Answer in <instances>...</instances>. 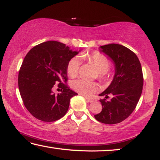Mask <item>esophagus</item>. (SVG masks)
<instances>
[{
	"label": "esophagus",
	"mask_w": 160,
	"mask_h": 160,
	"mask_svg": "<svg viewBox=\"0 0 160 160\" xmlns=\"http://www.w3.org/2000/svg\"><path fill=\"white\" fill-rule=\"evenodd\" d=\"M85 97V99H86V100H87V102H94V100H93V99H90V98H88V97Z\"/></svg>",
	"instance_id": "obj_1"
}]
</instances>
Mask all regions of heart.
<instances>
[{"label": "heart", "instance_id": "obj_1", "mask_svg": "<svg viewBox=\"0 0 160 160\" xmlns=\"http://www.w3.org/2000/svg\"><path fill=\"white\" fill-rule=\"evenodd\" d=\"M83 58L92 63L99 72L98 77L100 80L107 82L109 80L107 71L110 67V61L108 58L99 52H94L89 55L83 56ZM80 59L77 56H74L68 61L66 65V72L70 77H77L80 69ZM72 87L84 96H91L98 90V85L95 82L82 79L74 80L72 83Z\"/></svg>", "mask_w": 160, "mask_h": 160}]
</instances>
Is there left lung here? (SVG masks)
Segmentation results:
<instances>
[{
  "label": "left lung",
  "instance_id": "left-lung-1",
  "mask_svg": "<svg viewBox=\"0 0 160 160\" xmlns=\"http://www.w3.org/2000/svg\"><path fill=\"white\" fill-rule=\"evenodd\" d=\"M100 48V51L114 61L115 74L109 87L99 94L104 97L99 100L102 110L94 117L104 124H118L133 112L141 97L144 82L141 63L133 51L120 44H107ZM109 95L112 99L107 101Z\"/></svg>",
  "mask_w": 160,
  "mask_h": 160
}]
</instances>
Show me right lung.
<instances>
[{"label":"right lung","instance_id":"add662e5","mask_svg":"<svg viewBox=\"0 0 160 160\" xmlns=\"http://www.w3.org/2000/svg\"><path fill=\"white\" fill-rule=\"evenodd\" d=\"M78 52L49 41L34 46L25 56L18 73L19 92L27 110L36 119L54 122L67 112L71 98L77 94L66 84V65ZM55 84L62 88L61 94L52 93Z\"/></svg>","mask_w":160,"mask_h":160}]
</instances>
